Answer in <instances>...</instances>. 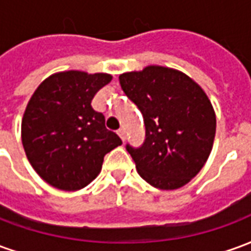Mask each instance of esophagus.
Segmentation results:
<instances>
[{
	"label": "esophagus",
	"instance_id": "1",
	"mask_svg": "<svg viewBox=\"0 0 251 251\" xmlns=\"http://www.w3.org/2000/svg\"><path fill=\"white\" fill-rule=\"evenodd\" d=\"M117 133H118V136L121 137V140H122V141H125V138H126L125 130H124V129H120V130L117 131Z\"/></svg>",
	"mask_w": 251,
	"mask_h": 251
}]
</instances>
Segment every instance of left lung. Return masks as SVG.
I'll return each instance as SVG.
<instances>
[{
	"label": "left lung",
	"instance_id": "1",
	"mask_svg": "<svg viewBox=\"0 0 251 251\" xmlns=\"http://www.w3.org/2000/svg\"><path fill=\"white\" fill-rule=\"evenodd\" d=\"M147 129L141 148L126 149L138 175L154 188H181L204 167L214 145L216 115L211 100L184 72L163 66L120 75Z\"/></svg>",
	"mask_w": 251,
	"mask_h": 251
}]
</instances>
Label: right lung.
Wrapping results in <instances>:
<instances>
[{"instance_id": "add662e5", "label": "right lung", "mask_w": 251, "mask_h": 251, "mask_svg": "<svg viewBox=\"0 0 251 251\" xmlns=\"http://www.w3.org/2000/svg\"><path fill=\"white\" fill-rule=\"evenodd\" d=\"M104 72L52 74L36 88L21 121V141L36 174L62 191L84 188L100 172L106 153L122 141L93 109L95 94L111 82Z\"/></svg>"}]
</instances>
